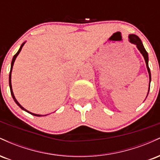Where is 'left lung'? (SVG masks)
<instances>
[{"label":"left lung","mask_w":160,"mask_h":160,"mask_svg":"<svg viewBox=\"0 0 160 160\" xmlns=\"http://www.w3.org/2000/svg\"><path fill=\"white\" fill-rule=\"evenodd\" d=\"M128 38H129V41L130 43H133V44L136 45L138 49L140 51V52L142 54V56H144L145 62H146V65H147V68H148V74H149V78H150V81H151V75H150V71L149 68V66H148V54L147 52L146 49H144V45H143L142 42L140 38H138L137 35L135 34H129L128 35ZM150 86L149 85V89H148V92H149L150 90Z\"/></svg>","instance_id":"left-lung-1"}]
</instances>
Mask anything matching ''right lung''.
<instances>
[{"label": "right lung", "mask_w": 160, "mask_h": 160, "mask_svg": "<svg viewBox=\"0 0 160 160\" xmlns=\"http://www.w3.org/2000/svg\"><path fill=\"white\" fill-rule=\"evenodd\" d=\"M25 43H23L21 45V47H20V48H19V50H18V52L16 53L15 54V56H13V58H12V62H11V68H10V76H9V85H10V92H11V95H12V98H13V100H14V102H16V104H17L18 106H19V107L21 108L22 110H23V111H26V112H28V113H31V114L32 115H34V116H36V117H41L42 115H40V114H36V113H32V112H30V111H27L26 109H25V108H24L21 105V104H20L19 102H18V101L16 100V98H15V96H14V94H13V92H12V84H11V74H12V66H13V64H14V62H15V60H16V57L18 56V55L19 54V52H21V49H22V47L24 46V44H25ZM44 116H47V115H44Z\"/></svg>", "instance_id": "right-lung-1"}]
</instances>
